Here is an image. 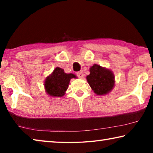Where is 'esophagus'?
<instances>
[{"mask_svg":"<svg viewBox=\"0 0 153 153\" xmlns=\"http://www.w3.org/2000/svg\"><path fill=\"white\" fill-rule=\"evenodd\" d=\"M76 75L77 77H79V78H83V77H84V72H83L82 71H78V72H77Z\"/></svg>","mask_w":153,"mask_h":153,"instance_id":"1","label":"esophagus"}]
</instances>
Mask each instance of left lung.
<instances>
[{"instance_id": "1", "label": "left lung", "mask_w": 153, "mask_h": 153, "mask_svg": "<svg viewBox=\"0 0 153 153\" xmlns=\"http://www.w3.org/2000/svg\"><path fill=\"white\" fill-rule=\"evenodd\" d=\"M86 79L92 90L97 95L107 94L115 85L113 72L97 64L90 67V74Z\"/></svg>"}]
</instances>
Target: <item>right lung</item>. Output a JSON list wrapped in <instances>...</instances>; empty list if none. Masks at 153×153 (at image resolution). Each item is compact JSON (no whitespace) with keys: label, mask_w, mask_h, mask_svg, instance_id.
Returning a JSON list of instances; mask_svg holds the SVG:
<instances>
[{"label":"right lung","mask_w":153,"mask_h":153,"mask_svg":"<svg viewBox=\"0 0 153 153\" xmlns=\"http://www.w3.org/2000/svg\"><path fill=\"white\" fill-rule=\"evenodd\" d=\"M76 76L73 74H65L63 69L56 67L45 82V88L48 95L54 97H61L65 94L69 82Z\"/></svg>","instance_id":"obj_1"}]
</instances>
